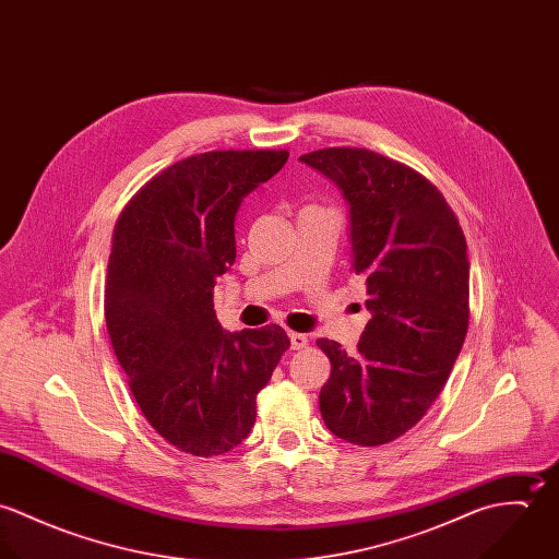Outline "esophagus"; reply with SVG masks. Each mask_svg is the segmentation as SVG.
I'll return each mask as SVG.
<instances>
[{"instance_id":"1","label":"esophagus","mask_w":559,"mask_h":559,"mask_svg":"<svg viewBox=\"0 0 559 559\" xmlns=\"http://www.w3.org/2000/svg\"><path fill=\"white\" fill-rule=\"evenodd\" d=\"M308 344H310V337L306 333L290 331V348L293 350H304V348H308Z\"/></svg>"}]
</instances>
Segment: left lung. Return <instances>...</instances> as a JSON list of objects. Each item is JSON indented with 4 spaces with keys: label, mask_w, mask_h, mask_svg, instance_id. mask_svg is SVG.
Returning <instances> with one entry per match:
<instances>
[{
    "label": "left lung",
    "mask_w": 559,
    "mask_h": 559,
    "mask_svg": "<svg viewBox=\"0 0 559 559\" xmlns=\"http://www.w3.org/2000/svg\"><path fill=\"white\" fill-rule=\"evenodd\" d=\"M299 159L329 176L350 206V271L366 277L372 312L353 355L317 340L331 361L320 415L348 443L383 445L426 415L463 348L467 240L443 193L400 160L348 146Z\"/></svg>",
    "instance_id": "obj_1"
}]
</instances>
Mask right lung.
Returning a JSON list of instances; mask_svg holds the SVG:
<instances>
[{
  "mask_svg": "<svg viewBox=\"0 0 559 559\" xmlns=\"http://www.w3.org/2000/svg\"><path fill=\"white\" fill-rule=\"evenodd\" d=\"M288 151H211L153 176L122 209L107 264L105 322L140 411L193 456L235 450L255 396L290 340L280 324L224 331L215 277L237 258L242 198L275 176Z\"/></svg>",
  "mask_w": 559,
  "mask_h": 559,
  "instance_id": "1",
  "label": "right lung"
}]
</instances>
